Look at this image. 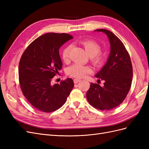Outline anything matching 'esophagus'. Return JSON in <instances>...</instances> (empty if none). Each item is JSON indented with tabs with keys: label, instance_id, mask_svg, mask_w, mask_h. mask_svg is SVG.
Instances as JSON below:
<instances>
[{
	"label": "esophagus",
	"instance_id": "34e87169",
	"mask_svg": "<svg viewBox=\"0 0 149 149\" xmlns=\"http://www.w3.org/2000/svg\"><path fill=\"white\" fill-rule=\"evenodd\" d=\"M73 81H74V83L75 84H76V83H78V82H79L81 80H80V79H74Z\"/></svg>",
	"mask_w": 149,
	"mask_h": 149
}]
</instances>
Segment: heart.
Listing matches in <instances>:
<instances>
[{"label": "heart", "instance_id": "heart-1", "mask_svg": "<svg viewBox=\"0 0 149 149\" xmlns=\"http://www.w3.org/2000/svg\"><path fill=\"white\" fill-rule=\"evenodd\" d=\"M81 43L84 47L85 50L89 55L90 61L96 66H101L104 63V58L100 52L101 46L96 42L91 40H83ZM71 45L66 46L61 52V57L64 61H67L69 59ZM91 73V69L89 66L75 63L68 68L66 73L71 77L80 79L83 78L88 74Z\"/></svg>", "mask_w": 149, "mask_h": 149}]
</instances>
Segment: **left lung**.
I'll return each mask as SVG.
<instances>
[{
	"label": "left lung",
	"mask_w": 149,
	"mask_h": 149,
	"mask_svg": "<svg viewBox=\"0 0 149 149\" xmlns=\"http://www.w3.org/2000/svg\"><path fill=\"white\" fill-rule=\"evenodd\" d=\"M105 33L109 38L111 52L106 64L96 77L103 80L101 87L91 83L86 93L89 103L101 111L111 110L118 107L127 96L132 84V65L129 54L121 40L111 31L98 29Z\"/></svg>",
	"instance_id": "left-lung-1"
}]
</instances>
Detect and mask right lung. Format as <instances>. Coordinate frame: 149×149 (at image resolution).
<instances>
[{"label":"right lung","instance_id":"add662e5","mask_svg":"<svg viewBox=\"0 0 149 149\" xmlns=\"http://www.w3.org/2000/svg\"><path fill=\"white\" fill-rule=\"evenodd\" d=\"M72 38L65 33L44 34L31 42L22 54L19 66L21 91L39 111L51 112L60 109L74 86L71 78L60 84L51 83L63 66L59 49Z\"/></svg>","mask_w":149,"mask_h":149}]
</instances>
